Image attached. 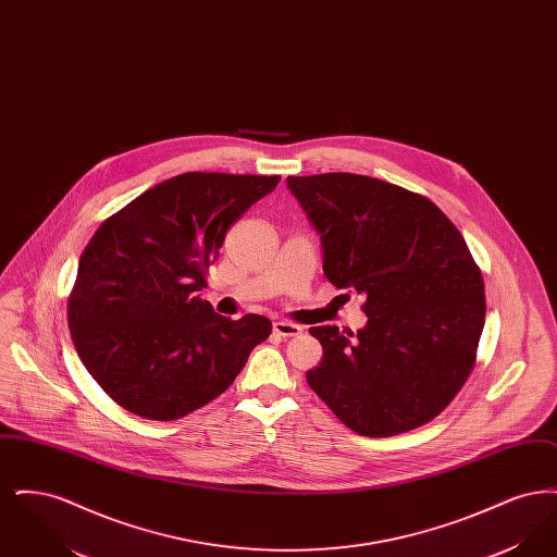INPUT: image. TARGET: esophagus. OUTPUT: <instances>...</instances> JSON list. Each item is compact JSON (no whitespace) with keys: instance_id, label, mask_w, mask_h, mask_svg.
<instances>
[{"instance_id":"esophagus-1","label":"esophagus","mask_w":557,"mask_h":557,"mask_svg":"<svg viewBox=\"0 0 557 557\" xmlns=\"http://www.w3.org/2000/svg\"><path fill=\"white\" fill-rule=\"evenodd\" d=\"M273 332L282 338H294V336L302 334V327L298 323H292V321H275Z\"/></svg>"}]
</instances>
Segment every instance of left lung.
Returning a JSON list of instances; mask_svg holds the SVG:
<instances>
[{
    "mask_svg": "<svg viewBox=\"0 0 557 557\" xmlns=\"http://www.w3.org/2000/svg\"><path fill=\"white\" fill-rule=\"evenodd\" d=\"M318 230L323 273L366 296L368 325L311 327L323 359L309 386L352 432L403 434L434 420L476 363L486 300L480 267L432 200L355 173L288 177Z\"/></svg>",
    "mask_w": 557,
    "mask_h": 557,
    "instance_id": "obj_1",
    "label": "left lung"
}]
</instances>
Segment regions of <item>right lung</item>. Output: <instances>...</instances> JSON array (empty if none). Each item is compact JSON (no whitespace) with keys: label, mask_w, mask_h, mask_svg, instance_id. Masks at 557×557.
Returning a JSON list of instances; mask_svg holds the SVG:
<instances>
[{"label":"right lung","mask_w":557,"mask_h":557,"mask_svg":"<svg viewBox=\"0 0 557 557\" xmlns=\"http://www.w3.org/2000/svg\"><path fill=\"white\" fill-rule=\"evenodd\" d=\"M280 175L184 173L108 216L79 259L69 327L100 388L139 418L171 422L225 393L271 321L223 318L198 292L232 223Z\"/></svg>","instance_id":"right-lung-1"}]
</instances>
